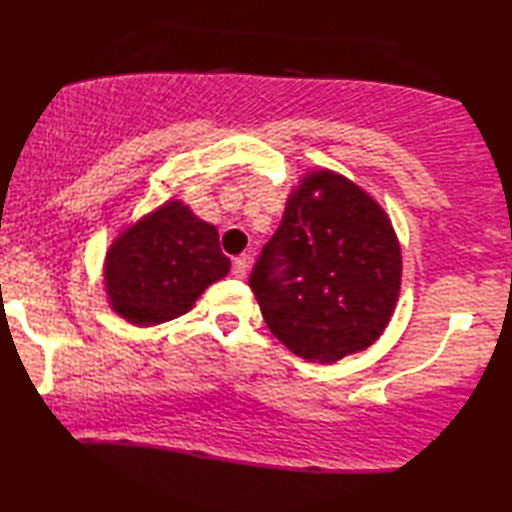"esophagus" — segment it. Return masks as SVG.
I'll return each instance as SVG.
<instances>
[{
    "instance_id": "1",
    "label": "esophagus",
    "mask_w": 512,
    "mask_h": 512,
    "mask_svg": "<svg viewBox=\"0 0 512 512\" xmlns=\"http://www.w3.org/2000/svg\"><path fill=\"white\" fill-rule=\"evenodd\" d=\"M247 274H249V258L238 256L236 261H233V276H238V279H245Z\"/></svg>"
}]
</instances>
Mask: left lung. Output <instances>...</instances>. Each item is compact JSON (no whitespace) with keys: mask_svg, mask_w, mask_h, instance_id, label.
<instances>
[{"mask_svg":"<svg viewBox=\"0 0 512 512\" xmlns=\"http://www.w3.org/2000/svg\"><path fill=\"white\" fill-rule=\"evenodd\" d=\"M400 283V242L387 211L328 168L301 177L249 276L272 335L319 364L369 348L389 326Z\"/></svg>","mask_w":512,"mask_h":512,"instance_id":"1","label":"left lung"}]
</instances>
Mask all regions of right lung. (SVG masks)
<instances>
[{
	"instance_id": "obj_1",
	"label": "right lung",
	"mask_w": 512,
	"mask_h": 512,
	"mask_svg": "<svg viewBox=\"0 0 512 512\" xmlns=\"http://www.w3.org/2000/svg\"><path fill=\"white\" fill-rule=\"evenodd\" d=\"M229 267L218 229L182 200H168L112 240L103 263L107 301L130 324L157 326L186 315Z\"/></svg>"
}]
</instances>
